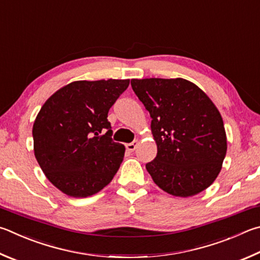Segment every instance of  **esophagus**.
I'll use <instances>...</instances> for the list:
<instances>
[{"instance_id":"1","label":"esophagus","mask_w":260,"mask_h":260,"mask_svg":"<svg viewBox=\"0 0 260 260\" xmlns=\"http://www.w3.org/2000/svg\"><path fill=\"white\" fill-rule=\"evenodd\" d=\"M139 143H140V142H139L138 140L133 141V142H132V143H127V144H126V149L128 150V151H131V152H132V151H134L136 148H138Z\"/></svg>"}]
</instances>
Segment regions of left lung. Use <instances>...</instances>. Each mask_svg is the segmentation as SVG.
Returning a JSON list of instances; mask_svg holds the SVG:
<instances>
[{"label": "left lung", "instance_id": "obj_1", "mask_svg": "<svg viewBox=\"0 0 260 260\" xmlns=\"http://www.w3.org/2000/svg\"><path fill=\"white\" fill-rule=\"evenodd\" d=\"M149 111L157 157L145 165L165 192L187 198L209 187L221 169L228 141L223 118L208 95L183 78L132 79Z\"/></svg>", "mask_w": 260, "mask_h": 260}]
</instances>
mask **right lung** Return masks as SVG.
I'll use <instances>...</instances> for the list:
<instances>
[{
  "label": "right lung",
  "instance_id": "right-lung-1",
  "mask_svg": "<svg viewBox=\"0 0 260 260\" xmlns=\"http://www.w3.org/2000/svg\"><path fill=\"white\" fill-rule=\"evenodd\" d=\"M129 79L77 81L58 89L32 126L42 171L64 194L86 198L101 191L120 167L125 146L112 141L108 112Z\"/></svg>",
  "mask_w": 260,
  "mask_h": 260
}]
</instances>
